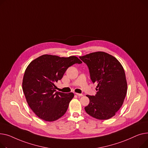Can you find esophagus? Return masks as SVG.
<instances>
[{
  "instance_id": "34e87169",
  "label": "esophagus",
  "mask_w": 148,
  "mask_h": 148,
  "mask_svg": "<svg viewBox=\"0 0 148 148\" xmlns=\"http://www.w3.org/2000/svg\"><path fill=\"white\" fill-rule=\"evenodd\" d=\"M77 95V96H80V97H81V96H83V94H79V93H75Z\"/></svg>"
}]
</instances>
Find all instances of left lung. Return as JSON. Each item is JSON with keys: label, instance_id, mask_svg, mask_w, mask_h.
<instances>
[{"label": "left lung", "instance_id": "1", "mask_svg": "<svg viewBox=\"0 0 148 148\" xmlns=\"http://www.w3.org/2000/svg\"><path fill=\"white\" fill-rule=\"evenodd\" d=\"M88 66L91 79L97 84V94L86 95L90 99L86 112L100 120L108 119L115 115L122 106L127 91L124 68L119 61L103 51L79 57Z\"/></svg>", "mask_w": 148, "mask_h": 148}]
</instances>
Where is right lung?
Listing matches in <instances>:
<instances>
[{
    "label": "right lung",
    "mask_w": 148,
    "mask_h": 148,
    "mask_svg": "<svg viewBox=\"0 0 148 148\" xmlns=\"http://www.w3.org/2000/svg\"><path fill=\"white\" fill-rule=\"evenodd\" d=\"M82 63L75 56L60 57L44 54L33 60L26 68L22 88L28 105L39 118L52 122L63 116L74 97L56 91V82L69 67Z\"/></svg>",
    "instance_id": "obj_1"
}]
</instances>
